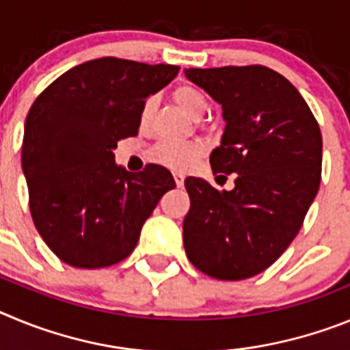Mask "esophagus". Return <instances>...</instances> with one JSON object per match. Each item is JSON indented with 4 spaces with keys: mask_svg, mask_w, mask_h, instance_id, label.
<instances>
[{
    "mask_svg": "<svg viewBox=\"0 0 350 350\" xmlns=\"http://www.w3.org/2000/svg\"><path fill=\"white\" fill-rule=\"evenodd\" d=\"M173 178H175L177 187H182V185H184V175H182V173H173Z\"/></svg>",
    "mask_w": 350,
    "mask_h": 350,
    "instance_id": "1",
    "label": "esophagus"
}]
</instances>
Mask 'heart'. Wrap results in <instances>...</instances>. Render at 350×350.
<instances>
[{
  "instance_id": "heart-1",
  "label": "heart",
  "mask_w": 350,
  "mask_h": 350,
  "mask_svg": "<svg viewBox=\"0 0 350 350\" xmlns=\"http://www.w3.org/2000/svg\"><path fill=\"white\" fill-rule=\"evenodd\" d=\"M173 100L182 110L189 113L194 119L203 117L206 112V100L202 92L193 85H178L173 91ZM156 100L152 96L144 101L140 108V126H147L150 122V117L154 112ZM205 154V147L200 142H184V144H175V142H159L148 150V159L156 165L165 166L173 172H185L191 166H194Z\"/></svg>"
}]
</instances>
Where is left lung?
Returning <instances> with one entry per match:
<instances>
[{
	"mask_svg": "<svg viewBox=\"0 0 350 350\" xmlns=\"http://www.w3.org/2000/svg\"><path fill=\"white\" fill-rule=\"evenodd\" d=\"M184 73L222 107L226 128L210 154L212 172L237 173L234 189L222 193L185 178V254L213 279H249L282 256L319 191V124L298 89L267 66Z\"/></svg>",
	"mask_w": 350,
	"mask_h": 350,
	"instance_id": "8db88e82",
	"label": "left lung"
}]
</instances>
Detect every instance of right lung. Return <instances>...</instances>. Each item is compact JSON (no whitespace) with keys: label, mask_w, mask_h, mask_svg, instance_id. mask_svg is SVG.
<instances>
[{"label":"right lung","mask_w":350,"mask_h":350,"mask_svg":"<svg viewBox=\"0 0 350 350\" xmlns=\"http://www.w3.org/2000/svg\"><path fill=\"white\" fill-rule=\"evenodd\" d=\"M178 66L101 57L71 68L33 103L24 122L23 172L43 242L75 268L112 267L137 247L172 173L116 165L117 142L137 137L140 108Z\"/></svg>","instance_id":"add662e5"}]
</instances>
